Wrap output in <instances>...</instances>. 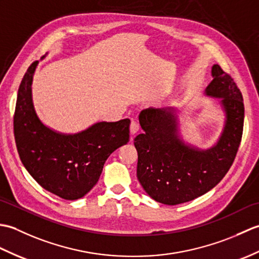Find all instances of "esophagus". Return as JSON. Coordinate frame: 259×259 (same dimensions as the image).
<instances>
[{"label": "esophagus", "mask_w": 259, "mask_h": 259, "mask_svg": "<svg viewBox=\"0 0 259 259\" xmlns=\"http://www.w3.org/2000/svg\"><path fill=\"white\" fill-rule=\"evenodd\" d=\"M138 130H139L138 122H136V121H131V123H130V133H131V135H135Z\"/></svg>", "instance_id": "obj_1"}]
</instances>
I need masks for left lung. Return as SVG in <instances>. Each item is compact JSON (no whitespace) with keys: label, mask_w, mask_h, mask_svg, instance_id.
Returning a JSON list of instances; mask_svg holds the SVG:
<instances>
[{"label":"left lung","mask_w":259,"mask_h":259,"mask_svg":"<svg viewBox=\"0 0 259 259\" xmlns=\"http://www.w3.org/2000/svg\"><path fill=\"white\" fill-rule=\"evenodd\" d=\"M206 95L221 98L226 113L223 134L210 149L200 150L180 139L174 109H145L139 114L144 134L135 138L137 177L152 199L178 205L212 189L237 155L244 128V100L234 79L214 64Z\"/></svg>","instance_id":"8db88e82"}]
</instances>
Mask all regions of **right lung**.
I'll return each instance as SVG.
<instances>
[{
  "label": "right lung",
  "instance_id": "right-lung-1",
  "mask_svg": "<svg viewBox=\"0 0 259 259\" xmlns=\"http://www.w3.org/2000/svg\"><path fill=\"white\" fill-rule=\"evenodd\" d=\"M37 61L25 72L13 118L22 163L42 188L67 200L83 197L95 186L108 157L129 141V119L98 122L75 135L56 133L37 118L32 102V79Z\"/></svg>",
  "mask_w": 259,
  "mask_h": 259
}]
</instances>
